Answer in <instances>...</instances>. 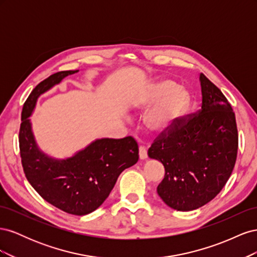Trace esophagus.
Wrapping results in <instances>:
<instances>
[{
  "mask_svg": "<svg viewBox=\"0 0 257 257\" xmlns=\"http://www.w3.org/2000/svg\"><path fill=\"white\" fill-rule=\"evenodd\" d=\"M147 158H148V153H147L146 148L141 146V147H139V159H141V160H146Z\"/></svg>",
  "mask_w": 257,
  "mask_h": 257,
  "instance_id": "1",
  "label": "esophagus"
}]
</instances>
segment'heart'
Returning <instances> with one entry per match:
<instances>
[{
	"label": "heart",
	"mask_w": 257,
	"mask_h": 257,
	"mask_svg": "<svg viewBox=\"0 0 257 257\" xmlns=\"http://www.w3.org/2000/svg\"><path fill=\"white\" fill-rule=\"evenodd\" d=\"M191 103L190 92L173 80H159L136 95L132 102V110L148 112L144 118V130L154 138L167 136L177 127L179 121Z\"/></svg>",
	"instance_id": "b5f03b06"
}]
</instances>
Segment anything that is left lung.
Returning <instances> with one entry per match:
<instances>
[{
	"instance_id": "8db88e82",
	"label": "left lung",
	"mask_w": 257,
	"mask_h": 257,
	"mask_svg": "<svg viewBox=\"0 0 257 257\" xmlns=\"http://www.w3.org/2000/svg\"><path fill=\"white\" fill-rule=\"evenodd\" d=\"M201 107L189 120L181 119L167 136L148 150L165 167L158 186L164 203L178 211L203 207L221 192L234 169L238 132L235 113L221 90L199 75Z\"/></svg>"
}]
</instances>
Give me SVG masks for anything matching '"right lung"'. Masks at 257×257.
<instances>
[{
    "mask_svg": "<svg viewBox=\"0 0 257 257\" xmlns=\"http://www.w3.org/2000/svg\"><path fill=\"white\" fill-rule=\"evenodd\" d=\"M78 72H59L36 85L23 105L19 146L23 170L34 190L52 206L84 215L104 203L120 174L136 164L139 157L138 145L131 136L95 139L64 159L50 157L38 147L30 119L38 97Z\"/></svg>",
    "mask_w": 257,
    "mask_h": 257,
    "instance_id": "1",
    "label": "right lung"
}]
</instances>
